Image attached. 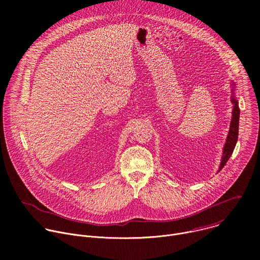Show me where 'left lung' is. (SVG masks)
<instances>
[{"mask_svg": "<svg viewBox=\"0 0 260 260\" xmlns=\"http://www.w3.org/2000/svg\"><path fill=\"white\" fill-rule=\"evenodd\" d=\"M235 90H236V84L235 82L232 81V103L234 105L233 108V117H232V121H231V127H230V132L223 147V153H222V157H221V162L219 166V170L218 172H220L225 166V164L228 162V160L230 159V157L232 156L234 149L236 147L237 141H238V136H239V119H240V108H239V102L235 96Z\"/></svg>", "mask_w": 260, "mask_h": 260, "instance_id": "1", "label": "left lung"}]
</instances>
